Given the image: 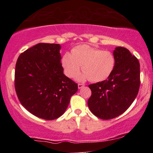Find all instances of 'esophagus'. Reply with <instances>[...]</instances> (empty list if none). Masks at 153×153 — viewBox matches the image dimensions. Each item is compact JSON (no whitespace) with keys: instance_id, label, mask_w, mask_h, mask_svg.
<instances>
[{"instance_id":"obj_1","label":"esophagus","mask_w":153,"mask_h":153,"mask_svg":"<svg viewBox=\"0 0 153 153\" xmlns=\"http://www.w3.org/2000/svg\"><path fill=\"white\" fill-rule=\"evenodd\" d=\"M84 85H84L83 83H78V88H79V89L83 87Z\"/></svg>"}]
</instances>
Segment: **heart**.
Wrapping results in <instances>:
<instances>
[{
  "label": "heart",
  "instance_id": "obj_1",
  "mask_svg": "<svg viewBox=\"0 0 153 153\" xmlns=\"http://www.w3.org/2000/svg\"><path fill=\"white\" fill-rule=\"evenodd\" d=\"M61 64L65 74L68 78L75 77L82 65L83 73L77 76L78 80L89 78L92 82H101L106 80L113 73L116 66V57L110 51L81 45L74 47L71 54H64Z\"/></svg>",
  "mask_w": 153,
  "mask_h": 153
}]
</instances>
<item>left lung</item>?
<instances>
[{
  "instance_id": "8db88e82",
  "label": "left lung",
  "mask_w": 153,
  "mask_h": 153,
  "mask_svg": "<svg viewBox=\"0 0 153 153\" xmlns=\"http://www.w3.org/2000/svg\"><path fill=\"white\" fill-rule=\"evenodd\" d=\"M113 54L116 66L107 80L91 84V96L88 106L96 117L111 119L124 113L138 94L140 85V62L122 47H116Z\"/></svg>"
}]
</instances>
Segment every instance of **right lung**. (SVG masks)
<instances>
[{
	"label": "right lung",
	"instance_id": "1",
	"mask_svg": "<svg viewBox=\"0 0 153 153\" xmlns=\"http://www.w3.org/2000/svg\"><path fill=\"white\" fill-rule=\"evenodd\" d=\"M59 44L39 43L19 55L16 64L15 89L22 106L46 120L65 113L78 84L65 76Z\"/></svg>",
	"mask_w": 153,
	"mask_h": 153
}]
</instances>
